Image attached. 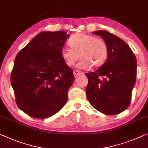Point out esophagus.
I'll return each instance as SVG.
<instances>
[{
    "label": "esophagus",
    "instance_id": "1",
    "mask_svg": "<svg viewBox=\"0 0 148 148\" xmlns=\"http://www.w3.org/2000/svg\"><path fill=\"white\" fill-rule=\"evenodd\" d=\"M73 74H74V76L75 77H78L79 75H84L83 72L79 71V70H75L74 72H73Z\"/></svg>",
    "mask_w": 148,
    "mask_h": 148
}]
</instances>
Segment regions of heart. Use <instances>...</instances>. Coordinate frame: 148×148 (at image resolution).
<instances>
[{"instance_id": "obj_1", "label": "heart", "mask_w": 148, "mask_h": 148, "mask_svg": "<svg viewBox=\"0 0 148 148\" xmlns=\"http://www.w3.org/2000/svg\"><path fill=\"white\" fill-rule=\"evenodd\" d=\"M70 47H63L61 56L68 66H73L79 58L81 61L77 67L86 69L91 67L101 66L108 57V47L106 42L101 38L87 34L79 33L71 38Z\"/></svg>"}]
</instances>
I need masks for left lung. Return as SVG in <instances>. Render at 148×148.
Wrapping results in <instances>:
<instances>
[{
  "label": "left lung",
  "instance_id": "obj_1",
  "mask_svg": "<svg viewBox=\"0 0 148 148\" xmlns=\"http://www.w3.org/2000/svg\"><path fill=\"white\" fill-rule=\"evenodd\" d=\"M92 34L103 38L108 47L107 60L96 71L85 74L86 94L90 104L104 114H117L131 101L137 71V60L129 45L108 32Z\"/></svg>",
  "mask_w": 148,
  "mask_h": 148
}]
</instances>
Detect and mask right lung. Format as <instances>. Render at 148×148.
<instances>
[{
  "label": "right lung",
  "mask_w": 148,
  "mask_h": 148,
  "mask_svg": "<svg viewBox=\"0 0 148 148\" xmlns=\"http://www.w3.org/2000/svg\"><path fill=\"white\" fill-rule=\"evenodd\" d=\"M67 33L40 32L16 57L11 85L18 106L29 116L50 117L66 103L74 81L73 70L61 56Z\"/></svg>",
  "instance_id": "right-lung-1"
}]
</instances>
